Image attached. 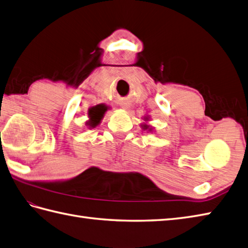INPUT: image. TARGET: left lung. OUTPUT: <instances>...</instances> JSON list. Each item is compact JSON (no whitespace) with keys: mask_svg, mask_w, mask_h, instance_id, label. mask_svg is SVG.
<instances>
[{"mask_svg":"<svg viewBox=\"0 0 248 248\" xmlns=\"http://www.w3.org/2000/svg\"><path fill=\"white\" fill-rule=\"evenodd\" d=\"M144 127H145V125H144Z\"/></svg>","mask_w":248,"mask_h":248,"instance_id":"obj_1","label":"left lung"}]
</instances>
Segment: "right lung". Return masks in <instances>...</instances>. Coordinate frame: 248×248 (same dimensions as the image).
Masks as SVG:
<instances>
[{"label": "right lung", "instance_id": "obj_1", "mask_svg": "<svg viewBox=\"0 0 248 248\" xmlns=\"http://www.w3.org/2000/svg\"><path fill=\"white\" fill-rule=\"evenodd\" d=\"M105 112V108L101 105H98V107H94L91 109L89 112V117H91V121H89L88 124L91 127H96V125L100 123V120L103 117V114Z\"/></svg>", "mask_w": 248, "mask_h": 248}]
</instances>
